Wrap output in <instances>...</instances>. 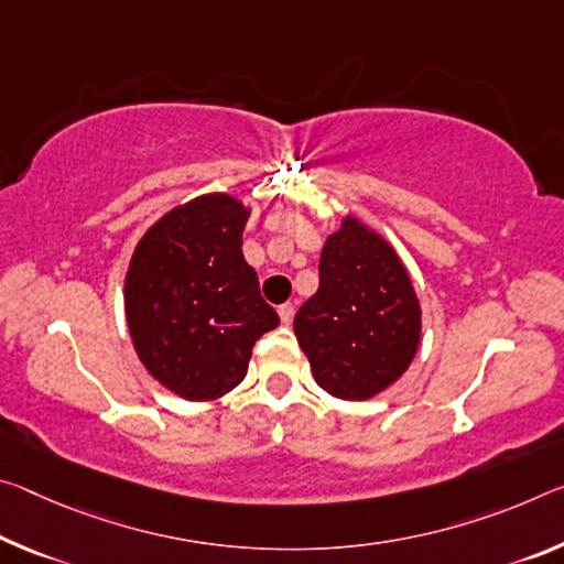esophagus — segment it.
<instances>
[{"mask_svg": "<svg viewBox=\"0 0 564 564\" xmlns=\"http://www.w3.org/2000/svg\"><path fill=\"white\" fill-rule=\"evenodd\" d=\"M293 314H296V306H293V303H283V306H279V316L283 324H291Z\"/></svg>", "mask_w": 564, "mask_h": 564, "instance_id": "1", "label": "esophagus"}]
</instances>
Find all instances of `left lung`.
<instances>
[{
    "label": "left lung",
    "mask_w": 564,
    "mask_h": 564,
    "mask_svg": "<svg viewBox=\"0 0 564 564\" xmlns=\"http://www.w3.org/2000/svg\"><path fill=\"white\" fill-rule=\"evenodd\" d=\"M318 291L293 318L316 383L330 397L364 401L391 387L414 361L422 306L391 243L346 216L326 238Z\"/></svg>",
    "instance_id": "obj_1"
}]
</instances>
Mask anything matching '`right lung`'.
Instances as JSON below:
<instances>
[{
	"instance_id": "obj_1",
	"label": "right lung",
	"mask_w": 564,
	"mask_h": 564,
	"mask_svg": "<svg viewBox=\"0 0 564 564\" xmlns=\"http://www.w3.org/2000/svg\"><path fill=\"white\" fill-rule=\"evenodd\" d=\"M248 216L234 195H200L153 223L130 258L132 346L150 377L187 401L236 389L253 344L279 326L240 250Z\"/></svg>"
}]
</instances>
